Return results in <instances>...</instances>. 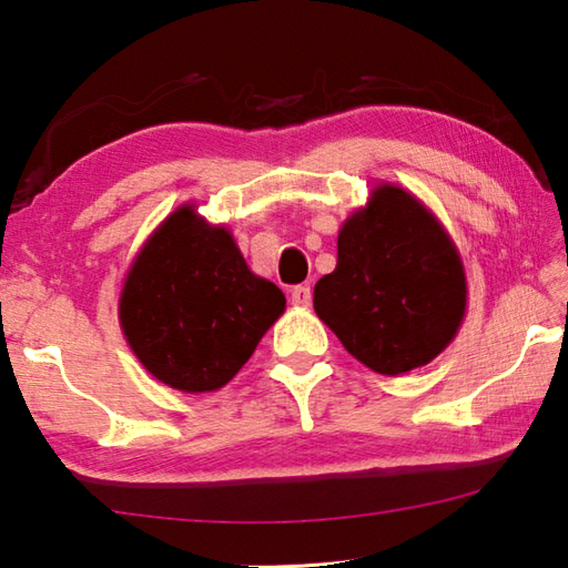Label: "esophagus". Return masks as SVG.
Returning <instances> with one entry per match:
<instances>
[{
	"instance_id": "obj_1",
	"label": "esophagus",
	"mask_w": 568,
	"mask_h": 568,
	"mask_svg": "<svg viewBox=\"0 0 568 568\" xmlns=\"http://www.w3.org/2000/svg\"><path fill=\"white\" fill-rule=\"evenodd\" d=\"M291 303L297 307H307L312 303V287L310 285H295L291 291Z\"/></svg>"
}]
</instances>
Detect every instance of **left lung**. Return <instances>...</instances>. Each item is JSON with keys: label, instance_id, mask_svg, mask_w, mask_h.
Returning <instances> with one entry per match:
<instances>
[{"label": "left lung", "instance_id": "1", "mask_svg": "<svg viewBox=\"0 0 568 568\" xmlns=\"http://www.w3.org/2000/svg\"><path fill=\"white\" fill-rule=\"evenodd\" d=\"M336 251V268L315 285V312L348 354L397 376L444 352L464 320V265L413 195L378 187L344 224Z\"/></svg>", "mask_w": 568, "mask_h": 568}]
</instances>
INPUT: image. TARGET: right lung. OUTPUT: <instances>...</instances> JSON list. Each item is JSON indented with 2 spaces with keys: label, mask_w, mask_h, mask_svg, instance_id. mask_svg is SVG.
<instances>
[{
  "label": "right lung",
  "mask_w": 568,
  "mask_h": 568,
  "mask_svg": "<svg viewBox=\"0 0 568 568\" xmlns=\"http://www.w3.org/2000/svg\"><path fill=\"white\" fill-rule=\"evenodd\" d=\"M283 310L281 287L248 271L232 234L183 207L131 265L119 317L149 373L204 393L236 376Z\"/></svg>",
  "instance_id": "1"
}]
</instances>
